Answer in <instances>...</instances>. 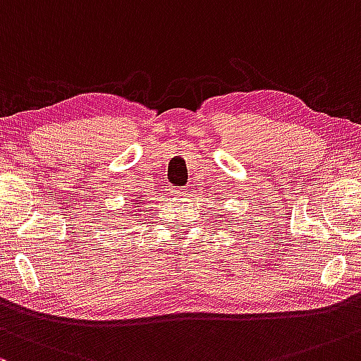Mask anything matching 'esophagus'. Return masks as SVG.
<instances>
[{
    "instance_id": "1",
    "label": "esophagus",
    "mask_w": 361,
    "mask_h": 361,
    "mask_svg": "<svg viewBox=\"0 0 361 361\" xmlns=\"http://www.w3.org/2000/svg\"><path fill=\"white\" fill-rule=\"evenodd\" d=\"M170 192L177 194V196H185V194H188V188H172Z\"/></svg>"
}]
</instances>
